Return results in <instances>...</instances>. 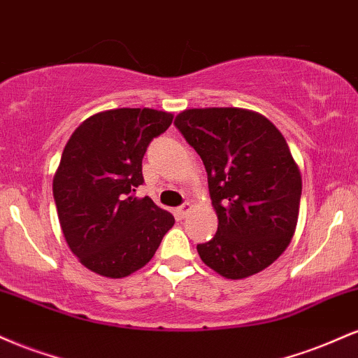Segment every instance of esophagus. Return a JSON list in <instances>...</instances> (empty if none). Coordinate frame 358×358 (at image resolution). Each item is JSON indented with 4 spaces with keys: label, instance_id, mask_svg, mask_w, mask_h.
Here are the masks:
<instances>
[{
    "label": "esophagus",
    "instance_id": "34e87169",
    "mask_svg": "<svg viewBox=\"0 0 358 358\" xmlns=\"http://www.w3.org/2000/svg\"><path fill=\"white\" fill-rule=\"evenodd\" d=\"M192 210V203L190 202H185L183 205H180L178 208H176V212H178L180 217H187L188 212Z\"/></svg>",
    "mask_w": 358,
    "mask_h": 358
}]
</instances>
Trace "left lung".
I'll use <instances>...</instances> for the list:
<instances>
[{
  "instance_id": "obj_1",
  "label": "left lung",
  "mask_w": 358,
  "mask_h": 358,
  "mask_svg": "<svg viewBox=\"0 0 358 358\" xmlns=\"http://www.w3.org/2000/svg\"><path fill=\"white\" fill-rule=\"evenodd\" d=\"M175 126L202 158L219 227L196 245L227 279L266 269L294 236L301 173L285 136L268 117L239 108L187 109Z\"/></svg>"
}]
</instances>
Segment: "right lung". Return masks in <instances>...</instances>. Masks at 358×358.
Instances as JSON below:
<instances>
[{"label": "right lung", "instance_id": "obj_1", "mask_svg": "<svg viewBox=\"0 0 358 358\" xmlns=\"http://www.w3.org/2000/svg\"><path fill=\"white\" fill-rule=\"evenodd\" d=\"M173 114L156 109L97 113L72 133L53 176V199L69 248L85 268L126 278L155 256L175 219L143 185L146 148L170 127Z\"/></svg>", "mask_w": 358, "mask_h": 358}]
</instances>
